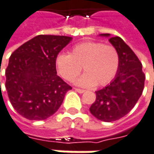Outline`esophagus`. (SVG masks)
I'll return each mask as SVG.
<instances>
[{
    "instance_id": "1",
    "label": "esophagus",
    "mask_w": 154,
    "mask_h": 154,
    "mask_svg": "<svg viewBox=\"0 0 154 154\" xmlns=\"http://www.w3.org/2000/svg\"><path fill=\"white\" fill-rule=\"evenodd\" d=\"M74 89H75V91H77L78 93H84L85 92V90L84 89H82V88H74Z\"/></svg>"
}]
</instances>
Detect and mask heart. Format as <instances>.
<instances>
[{
    "instance_id": "heart-1",
    "label": "heart",
    "mask_w": 154,
    "mask_h": 154,
    "mask_svg": "<svg viewBox=\"0 0 154 154\" xmlns=\"http://www.w3.org/2000/svg\"><path fill=\"white\" fill-rule=\"evenodd\" d=\"M120 66L117 49L98 42L76 44L70 55L59 54L56 58L58 74L66 81L72 82L82 72H86L75 83L84 88L106 86L116 76Z\"/></svg>"
}]
</instances>
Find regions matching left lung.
Returning a JSON list of instances; mask_svg holds the SVG:
<instances>
[{
    "label": "left lung",
    "mask_w": 154,
    "mask_h": 154,
    "mask_svg": "<svg viewBox=\"0 0 154 154\" xmlns=\"http://www.w3.org/2000/svg\"><path fill=\"white\" fill-rule=\"evenodd\" d=\"M100 35L110 37L109 42L119 53L120 66L114 80L96 91V101L89 111L97 119L111 122L122 118L133 109L143 93L145 76L138 57L121 37H111L109 33Z\"/></svg>",
    "instance_id": "left-lung-1"
}]
</instances>
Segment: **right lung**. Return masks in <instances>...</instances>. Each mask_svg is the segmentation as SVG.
<instances>
[{"label":"right lung","mask_w":154,"mask_h":154,"mask_svg":"<svg viewBox=\"0 0 154 154\" xmlns=\"http://www.w3.org/2000/svg\"><path fill=\"white\" fill-rule=\"evenodd\" d=\"M72 37L38 35L17 48L6 69V89L14 109L31 121L53 115L72 89L57 75L56 58Z\"/></svg>","instance_id":"1"}]
</instances>
